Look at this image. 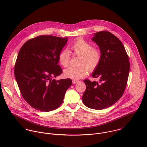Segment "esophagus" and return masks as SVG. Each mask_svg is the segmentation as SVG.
Masks as SVG:
<instances>
[{
    "mask_svg": "<svg viewBox=\"0 0 147 147\" xmlns=\"http://www.w3.org/2000/svg\"><path fill=\"white\" fill-rule=\"evenodd\" d=\"M78 81H76V80H73V81H72V83H73V84H76L77 83H78Z\"/></svg>",
    "mask_w": 147,
    "mask_h": 147,
    "instance_id": "esophagus-1",
    "label": "esophagus"
}]
</instances>
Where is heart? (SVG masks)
I'll use <instances>...</instances> for the list:
<instances>
[{"instance_id":"b5f03b06","label":"heart","mask_w":147,"mask_h":147,"mask_svg":"<svg viewBox=\"0 0 147 147\" xmlns=\"http://www.w3.org/2000/svg\"><path fill=\"white\" fill-rule=\"evenodd\" d=\"M75 55L79 56L77 67H69L64 71L66 78L78 80L84 77L90 71L95 70L100 64L101 59V53L100 49L93 48V46L82 38L77 39L71 46ZM59 63L64 67L70 64V53L67 49L60 52L58 56Z\"/></svg>"}]
</instances>
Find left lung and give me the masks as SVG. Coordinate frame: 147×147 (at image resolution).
<instances>
[{
	"label": "left lung",
	"mask_w": 147,
	"mask_h": 147,
	"mask_svg": "<svg viewBox=\"0 0 147 147\" xmlns=\"http://www.w3.org/2000/svg\"><path fill=\"white\" fill-rule=\"evenodd\" d=\"M101 53L98 67L92 74L100 81L85 80L86 89L82 101L89 108L101 110L115 103L123 94L130 71V62L125 49L120 40L107 31L95 34L92 38Z\"/></svg>",
	"instance_id": "1"
}]
</instances>
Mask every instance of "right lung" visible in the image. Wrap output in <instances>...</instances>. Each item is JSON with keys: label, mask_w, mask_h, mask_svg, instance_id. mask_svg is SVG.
<instances>
[{"label": "right lung", "mask_w": 147, "mask_h": 147, "mask_svg": "<svg viewBox=\"0 0 147 147\" xmlns=\"http://www.w3.org/2000/svg\"><path fill=\"white\" fill-rule=\"evenodd\" d=\"M67 38L40 35L26 42L18 53L15 76L21 95L33 108L42 112L56 109L62 104L70 78L52 80L62 73L58 56Z\"/></svg>", "instance_id": "obj_1"}]
</instances>
